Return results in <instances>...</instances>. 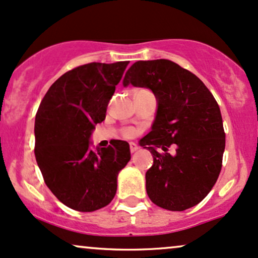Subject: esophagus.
Returning a JSON list of instances; mask_svg holds the SVG:
<instances>
[{
    "label": "esophagus",
    "instance_id": "esophagus-1",
    "mask_svg": "<svg viewBox=\"0 0 258 258\" xmlns=\"http://www.w3.org/2000/svg\"><path fill=\"white\" fill-rule=\"evenodd\" d=\"M129 148H130V152H132V153H134V152H136L139 149L138 145L133 144V142H130V144H129Z\"/></svg>",
    "mask_w": 258,
    "mask_h": 258
}]
</instances>
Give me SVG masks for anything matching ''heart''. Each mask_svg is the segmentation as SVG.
I'll use <instances>...</instances> for the list:
<instances>
[{
  "instance_id": "obj_1",
  "label": "heart",
  "mask_w": 258,
  "mask_h": 258,
  "mask_svg": "<svg viewBox=\"0 0 258 258\" xmlns=\"http://www.w3.org/2000/svg\"><path fill=\"white\" fill-rule=\"evenodd\" d=\"M136 134V130L134 128H126L124 129L123 132V135L125 136V138H133Z\"/></svg>"
}]
</instances>
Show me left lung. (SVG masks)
Here are the masks:
<instances>
[{"mask_svg": "<svg viewBox=\"0 0 258 258\" xmlns=\"http://www.w3.org/2000/svg\"><path fill=\"white\" fill-rule=\"evenodd\" d=\"M129 84L149 88L158 100L152 132L142 139L153 154L146 172L148 197L167 211L191 208L208 195L221 171L225 132L217 100L195 74L170 59L135 62L124 76L123 85Z\"/></svg>", "mask_w": 258, "mask_h": 258, "instance_id": "obj_1", "label": "left lung"}]
</instances>
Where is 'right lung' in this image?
<instances>
[{
    "mask_svg": "<svg viewBox=\"0 0 258 258\" xmlns=\"http://www.w3.org/2000/svg\"><path fill=\"white\" fill-rule=\"evenodd\" d=\"M128 61L92 62L67 72L51 85L36 114L34 155L44 182L57 199L79 212L112 201L117 176L130 160L129 144L114 140L92 149L95 124L106 117L109 101Z\"/></svg>",
    "mask_w": 258,
    "mask_h": 258,
    "instance_id": "add662e5",
    "label": "right lung"
}]
</instances>
